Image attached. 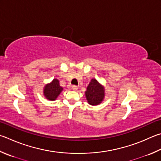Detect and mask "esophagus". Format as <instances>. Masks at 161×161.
Listing matches in <instances>:
<instances>
[{"mask_svg": "<svg viewBox=\"0 0 161 161\" xmlns=\"http://www.w3.org/2000/svg\"><path fill=\"white\" fill-rule=\"evenodd\" d=\"M72 90H74V91H77V89H78V87L77 86H75V85H73L72 87Z\"/></svg>", "mask_w": 161, "mask_h": 161, "instance_id": "esophagus-1", "label": "esophagus"}]
</instances>
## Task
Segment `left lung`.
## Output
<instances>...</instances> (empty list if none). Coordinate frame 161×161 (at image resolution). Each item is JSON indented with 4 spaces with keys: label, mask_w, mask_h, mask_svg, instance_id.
<instances>
[{
    "label": "left lung",
    "mask_w": 161,
    "mask_h": 161,
    "mask_svg": "<svg viewBox=\"0 0 161 161\" xmlns=\"http://www.w3.org/2000/svg\"><path fill=\"white\" fill-rule=\"evenodd\" d=\"M86 100L92 106H97L103 101L105 96L104 87L96 79H92L85 92Z\"/></svg>",
    "instance_id": "obj_1"
}]
</instances>
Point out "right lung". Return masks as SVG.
<instances>
[{
    "mask_svg": "<svg viewBox=\"0 0 161 161\" xmlns=\"http://www.w3.org/2000/svg\"><path fill=\"white\" fill-rule=\"evenodd\" d=\"M63 90V88L60 86L59 81L57 79H54L50 84H46L44 86L43 95L48 100L55 101Z\"/></svg>",
    "mask_w": 161,
    "mask_h": 161,
    "instance_id": "add662e5",
    "label": "right lung"
}]
</instances>
